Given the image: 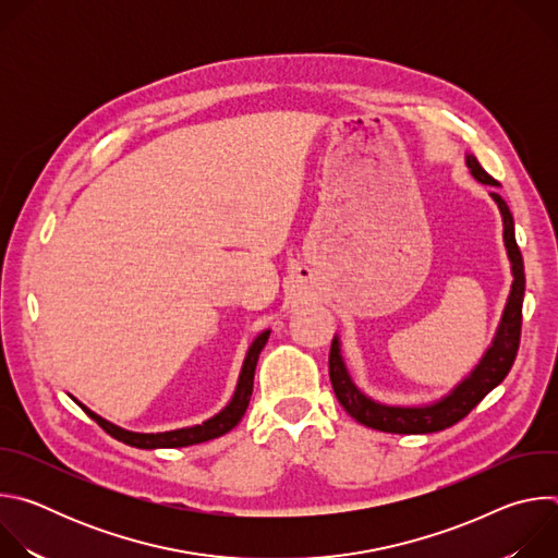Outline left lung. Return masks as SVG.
Returning a JSON list of instances; mask_svg holds the SVG:
<instances>
[{
    "label": "left lung",
    "instance_id": "1",
    "mask_svg": "<svg viewBox=\"0 0 558 558\" xmlns=\"http://www.w3.org/2000/svg\"><path fill=\"white\" fill-rule=\"evenodd\" d=\"M465 166L470 174L480 183L499 187V183L480 166V161H476L474 154H465ZM490 198L497 203L504 218V243H506V252H508L510 269L514 278L493 344L488 347L480 364H476L448 395H444L441 400L424 407H392V404L375 402L373 397L364 395L355 386L342 357L340 338L336 336L329 353L331 384H333L338 402L360 424L381 433H397V435H424V433H437V430L450 428L452 424L463 420L510 373L519 351V340H521V306H523V293H525V274H523V258L514 238V218L510 214V207L495 190L490 192Z\"/></svg>",
    "mask_w": 558,
    "mask_h": 558
}]
</instances>
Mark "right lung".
Segmentation results:
<instances>
[{
	"mask_svg": "<svg viewBox=\"0 0 558 558\" xmlns=\"http://www.w3.org/2000/svg\"><path fill=\"white\" fill-rule=\"evenodd\" d=\"M269 329L263 331L250 347L247 355H245V362H243V368H241V377H238V384H235V390H233V397L229 400V404L216 413L214 417H209L207 422L203 424H196V426H187V428H177V430H166V433H132V430H125V428H119L114 424H110L108 420L99 417L97 413H93L90 409H86L84 404L82 407L108 435H112L114 439L128 444V446H134V448H143V450H154V448H183V446H194V444H203V441H209V439H216L225 433H229L238 422L243 420L247 407H250V400H252V390H254V373H256V364H258V355L260 351L265 349L267 340H269Z\"/></svg>",
	"mask_w": 558,
	"mask_h": 558,
	"instance_id": "1",
	"label": "right lung"
}]
</instances>
